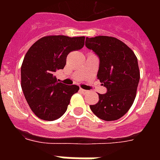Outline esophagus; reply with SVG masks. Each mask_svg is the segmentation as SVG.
Returning <instances> with one entry per match:
<instances>
[{
	"label": "esophagus",
	"mask_w": 160,
	"mask_h": 160,
	"mask_svg": "<svg viewBox=\"0 0 160 160\" xmlns=\"http://www.w3.org/2000/svg\"><path fill=\"white\" fill-rule=\"evenodd\" d=\"M80 91H81V92L83 93V94H86V93L89 92L88 90H84V89H80Z\"/></svg>",
	"instance_id": "esophagus-1"
}]
</instances>
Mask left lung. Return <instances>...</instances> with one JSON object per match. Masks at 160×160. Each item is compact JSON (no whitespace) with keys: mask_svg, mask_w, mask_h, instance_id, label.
<instances>
[{"mask_svg":"<svg viewBox=\"0 0 160 160\" xmlns=\"http://www.w3.org/2000/svg\"><path fill=\"white\" fill-rule=\"evenodd\" d=\"M85 46L100 59L97 77L107 89L105 94H99V101L90 105V109L106 121L119 119L136 96L140 77L137 57L124 42L110 36L86 37Z\"/></svg>","mask_w":160,"mask_h":160,"instance_id":"1","label":"left lung"}]
</instances>
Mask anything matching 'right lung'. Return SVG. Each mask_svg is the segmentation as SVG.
<instances>
[{
    "instance_id": "1",
    "label": "right lung",
    "mask_w": 160,
    "mask_h": 160,
    "mask_svg": "<svg viewBox=\"0 0 160 160\" xmlns=\"http://www.w3.org/2000/svg\"><path fill=\"white\" fill-rule=\"evenodd\" d=\"M85 36H49L35 42L26 52L21 65V88L34 114L44 120H55L67 109L79 86L58 82L55 73L62 70L68 54L80 50Z\"/></svg>"
}]
</instances>
